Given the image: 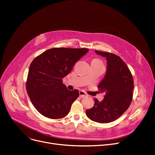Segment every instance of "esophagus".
<instances>
[{
    "label": "esophagus",
    "mask_w": 155,
    "mask_h": 155,
    "mask_svg": "<svg viewBox=\"0 0 155 155\" xmlns=\"http://www.w3.org/2000/svg\"><path fill=\"white\" fill-rule=\"evenodd\" d=\"M79 94H80V97L81 98H83V97H85V96L87 95L86 94V93H85V91H82V90L80 91Z\"/></svg>",
    "instance_id": "34e87169"
}]
</instances>
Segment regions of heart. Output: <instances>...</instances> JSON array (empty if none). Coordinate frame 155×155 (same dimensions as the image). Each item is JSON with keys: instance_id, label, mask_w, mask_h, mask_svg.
Segmentation results:
<instances>
[{"instance_id": "obj_1", "label": "heart", "mask_w": 155, "mask_h": 155, "mask_svg": "<svg viewBox=\"0 0 155 155\" xmlns=\"http://www.w3.org/2000/svg\"><path fill=\"white\" fill-rule=\"evenodd\" d=\"M95 60H97V61H100V63H102V62H101V61H100V60H98V59H95Z\"/></svg>"}]
</instances>
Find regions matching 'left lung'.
I'll use <instances>...</instances> for the list:
<instances>
[{"instance_id":"obj_1","label":"left lung","mask_w":155,"mask_h":155,"mask_svg":"<svg viewBox=\"0 0 155 155\" xmlns=\"http://www.w3.org/2000/svg\"><path fill=\"white\" fill-rule=\"evenodd\" d=\"M95 52L107 58V70L98 88L105 92L104 98L95 100L94 106L86 110L91 120L107 123L115 121L129 108L133 99V78L127 64L118 55L95 50Z\"/></svg>"}]
</instances>
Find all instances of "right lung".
I'll return each mask as SVG.
<instances>
[{
  "instance_id": "right-lung-1",
  "label": "right lung",
  "mask_w": 155,
  "mask_h": 155,
  "mask_svg": "<svg viewBox=\"0 0 155 155\" xmlns=\"http://www.w3.org/2000/svg\"><path fill=\"white\" fill-rule=\"evenodd\" d=\"M88 48H53L35 57L30 64L26 90L31 102L42 115L51 119L65 117L79 96V91L68 90L63 84L77 61Z\"/></svg>"
}]
</instances>
